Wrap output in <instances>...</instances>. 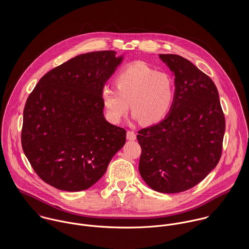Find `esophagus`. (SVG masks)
I'll return each mask as SVG.
<instances>
[{
	"mask_svg": "<svg viewBox=\"0 0 249 249\" xmlns=\"http://www.w3.org/2000/svg\"><path fill=\"white\" fill-rule=\"evenodd\" d=\"M126 138H127V140L134 141V140H136V133H135L134 131L128 130V131L126 132Z\"/></svg>",
	"mask_w": 249,
	"mask_h": 249,
	"instance_id": "34e87169",
	"label": "esophagus"
}]
</instances>
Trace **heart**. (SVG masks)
I'll return each instance as SVG.
<instances>
[{"mask_svg":"<svg viewBox=\"0 0 249 249\" xmlns=\"http://www.w3.org/2000/svg\"><path fill=\"white\" fill-rule=\"evenodd\" d=\"M115 89L106 87L102 103L107 120L119 124L130 108L134 120L154 124L170 113L176 99V80L166 71H158L143 62H134L114 79Z\"/></svg>","mask_w":249,"mask_h":249,"instance_id":"1","label":"heart"}]
</instances>
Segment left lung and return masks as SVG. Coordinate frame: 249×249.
<instances>
[{
    "mask_svg": "<svg viewBox=\"0 0 249 249\" xmlns=\"http://www.w3.org/2000/svg\"><path fill=\"white\" fill-rule=\"evenodd\" d=\"M159 57L175 75L176 99L163 121L138 131L139 172L152 190L176 194L195 187L217 165L225 119L207 74L178 54Z\"/></svg>",
    "mask_w": 249,
    "mask_h": 249,
    "instance_id": "8db88e82",
    "label": "left lung"
}]
</instances>
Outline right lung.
<instances>
[{"label": "right lung", "instance_id": "add662e5", "mask_svg": "<svg viewBox=\"0 0 249 249\" xmlns=\"http://www.w3.org/2000/svg\"><path fill=\"white\" fill-rule=\"evenodd\" d=\"M123 58L115 51L76 55L43 75L30 94L22 147L47 184L67 192L90 188L125 143V129L107 122L102 103Z\"/></svg>", "mask_w": 249, "mask_h": 249}]
</instances>
